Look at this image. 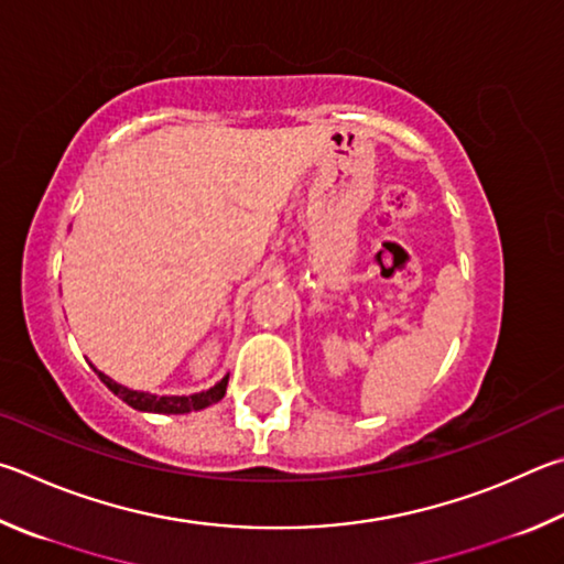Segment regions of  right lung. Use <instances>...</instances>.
<instances>
[{
  "label": "right lung",
  "mask_w": 564,
  "mask_h": 564,
  "mask_svg": "<svg viewBox=\"0 0 564 564\" xmlns=\"http://www.w3.org/2000/svg\"><path fill=\"white\" fill-rule=\"evenodd\" d=\"M91 367H94V364H91ZM94 371L98 373V379H101L106 387L116 393L118 399L126 401L131 409L145 411V413H191V411H203V409L213 406V403H217V401L225 397L227 379H230V373H225V377L217 381L215 387L205 389V391H197V393H187V397H158V393L128 389V387H123V383H118L111 377H106V373L98 371L96 367H94Z\"/></svg>",
  "instance_id": "obj_1"
}]
</instances>
